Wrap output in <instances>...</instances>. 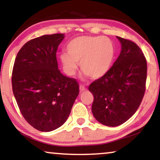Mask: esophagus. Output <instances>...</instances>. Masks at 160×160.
Returning a JSON list of instances; mask_svg holds the SVG:
<instances>
[{
  "label": "esophagus",
  "instance_id": "obj_1",
  "mask_svg": "<svg viewBox=\"0 0 160 160\" xmlns=\"http://www.w3.org/2000/svg\"><path fill=\"white\" fill-rule=\"evenodd\" d=\"M79 89H80V92H84L85 90H87V88L85 87V86H84V85L81 84L79 86Z\"/></svg>",
  "mask_w": 160,
  "mask_h": 160
}]
</instances>
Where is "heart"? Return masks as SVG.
<instances>
[{"instance_id":"1","label":"heart","mask_w":160,"mask_h":160,"mask_svg":"<svg viewBox=\"0 0 160 160\" xmlns=\"http://www.w3.org/2000/svg\"><path fill=\"white\" fill-rule=\"evenodd\" d=\"M67 52L60 58L65 71L70 76L75 74L80 62L84 75L99 78L108 73L115 55L113 41L105 36H79L67 45Z\"/></svg>"}]
</instances>
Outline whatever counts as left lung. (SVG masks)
<instances>
[{"mask_svg": "<svg viewBox=\"0 0 160 160\" xmlns=\"http://www.w3.org/2000/svg\"><path fill=\"white\" fill-rule=\"evenodd\" d=\"M122 50L106 75L89 86L94 100L93 116L100 123L116 127L130 119L139 108L146 90L147 62L133 41L117 36Z\"/></svg>", "mask_w": 160, "mask_h": 160, "instance_id": "8db88e82", "label": "left lung"}]
</instances>
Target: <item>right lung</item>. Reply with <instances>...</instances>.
Here are the masks:
<instances>
[{
  "mask_svg": "<svg viewBox=\"0 0 160 160\" xmlns=\"http://www.w3.org/2000/svg\"><path fill=\"white\" fill-rule=\"evenodd\" d=\"M64 38L55 33L28 41L13 67L12 89L19 111L42 132L56 130L66 122L79 93L77 81L58 69L56 52Z\"/></svg>",
  "mask_w": 160,
  "mask_h": 160,
  "instance_id": "add662e5",
  "label": "right lung"
}]
</instances>
